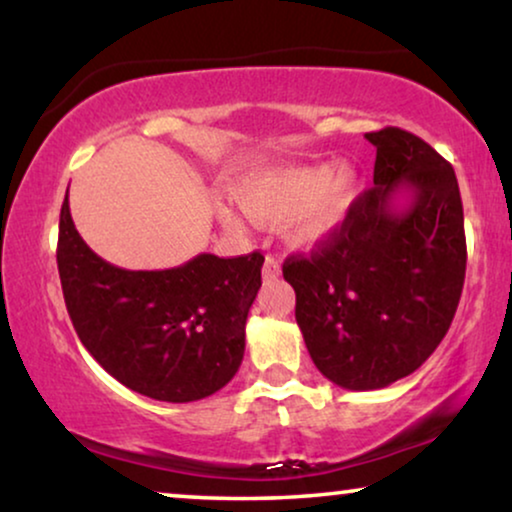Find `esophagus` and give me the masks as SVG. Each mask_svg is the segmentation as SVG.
<instances>
[{"instance_id": "34e87169", "label": "esophagus", "mask_w": 512, "mask_h": 512, "mask_svg": "<svg viewBox=\"0 0 512 512\" xmlns=\"http://www.w3.org/2000/svg\"><path fill=\"white\" fill-rule=\"evenodd\" d=\"M279 272H282V263L277 261V256H272V254L265 256L263 279H275V277H279Z\"/></svg>"}]
</instances>
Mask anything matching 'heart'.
Here are the masks:
<instances>
[{"mask_svg":"<svg viewBox=\"0 0 512 512\" xmlns=\"http://www.w3.org/2000/svg\"><path fill=\"white\" fill-rule=\"evenodd\" d=\"M235 198L251 219L263 223L286 221V240L293 247L312 249L331 240L347 221L359 174L354 167L333 163L282 165L261 170L235 184ZM237 226L233 212H223Z\"/></svg>","mask_w":512,"mask_h":512,"instance_id":"obj_1","label":"heart"}]
</instances>
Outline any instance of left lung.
I'll return each mask as SVG.
<instances>
[{"mask_svg":"<svg viewBox=\"0 0 512 512\" xmlns=\"http://www.w3.org/2000/svg\"><path fill=\"white\" fill-rule=\"evenodd\" d=\"M373 188L331 240L284 261L296 321L319 373L352 391L415 373L445 338L466 277L464 207L452 165L401 128L366 132ZM405 190L411 202H393Z\"/></svg>","mask_w":512,"mask_h":512,"instance_id":"left-lung-1","label":"left lung"}]
</instances>
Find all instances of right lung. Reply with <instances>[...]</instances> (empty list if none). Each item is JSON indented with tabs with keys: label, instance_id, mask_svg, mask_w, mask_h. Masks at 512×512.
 I'll use <instances>...</instances> for the list:
<instances>
[{
	"label": "right lung",
	"instance_id": "right-lung-1",
	"mask_svg": "<svg viewBox=\"0 0 512 512\" xmlns=\"http://www.w3.org/2000/svg\"><path fill=\"white\" fill-rule=\"evenodd\" d=\"M263 261L261 251L200 254L170 270H123L83 242L67 198L60 209L58 272L76 335L111 377L156 401H200L233 380Z\"/></svg>",
	"mask_w": 512,
	"mask_h": 512
}]
</instances>
